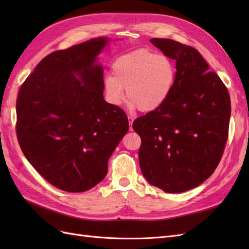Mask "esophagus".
<instances>
[{
    "label": "esophagus",
    "instance_id": "obj_1",
    "mask_svg": "<svg viewBox=\"0 0 249 249\" xmlns=\"http://www.w3.org/2000/svg\"><path fill=\"white\" fill-rule=\"evenodd\" d=\"M127 120H129V124H130V131H132L133 130L132 124H133V122H134V118L132 116H127Z\"/></svg>",
    "mask_w": 249,
    "mask_h": 249
}]
</instances>
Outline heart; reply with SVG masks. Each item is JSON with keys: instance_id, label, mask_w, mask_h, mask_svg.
<instances>
[{"instance_id": "b5f03b06", "label": "heart", "mask_w": 249, "mask_h": 249, "mask_svg": "<svg viewBox=\"0 0 249 249\" xmlns=\"http://www.w3.org/2000/svg\"><path fill=\"white\" fill-rule=\"evenodd\" d=\"M112 71L103 80L106 101L118 107L124 103L126 92L130 107L145 113L167 102L177 79L173 60L147 49L119 56L112 64Z\"/></svg>"}]
</instances>
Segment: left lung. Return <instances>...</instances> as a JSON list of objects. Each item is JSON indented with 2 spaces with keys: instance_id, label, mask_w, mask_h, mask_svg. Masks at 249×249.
Masks as SVG:
<instances>
[{
  "instance_id": "8db88e82",
  "label": "left lung",
  "mask_w": 249,
  "mask_h": 249,
  "mask_svg": "<svg viewBox=\"0 0 249 249\" xmlns=\"http://www.w3.org/2000/svg\"><path fill=\"white\" fill-rule=\"evenodd\" d=\"M175 60L177 79L167 102L138 117L139 164L147 182L167 193L193 189L219 164L229 137L231 99L197 50L167 38L150 39Z\"/></svg>"
}]
</instances>
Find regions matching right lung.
<instances>
[{"label": "right lung", "mask_w": 249, "mask_h": 249, "mask_svg": "<svg viewBox=\"0 0 249 249\" xmlns=\"http://www.w3.org/2000/svg\"><path fill=\"white\" fill-rule=\"evenodd\" d=\"M108 38L51 53L22 83L17 135L30 164L50 184L84 192L108 172V160L129 130L123 109L104 100L96 56Z\"/></svg>", "instance_id": "1"}]
</instances>
